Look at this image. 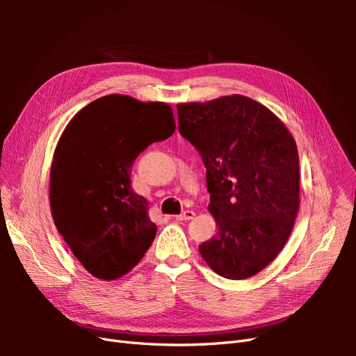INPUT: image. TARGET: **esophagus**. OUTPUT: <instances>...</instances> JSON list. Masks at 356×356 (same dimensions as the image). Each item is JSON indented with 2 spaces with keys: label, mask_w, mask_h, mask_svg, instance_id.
I'll return each instance as SVG.
<instances>
[{
  "label": "esophagus",
  "mask_w": 356,
  "mask_h": 356,
  "mask_svg": "<svg viewBox=\"0 0 356 356\" xmlns=\"http://www.w3.org/2000/svg\"><path fill=\"white\" fill-rule=\"evenodd\" d=\"M195 212L193 211H184L182 213H179V215H177V220L178 221H188V220H193L195 218Z\"/></svg>",
  "instance_id": "34e87169"
}]
</instances>
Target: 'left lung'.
I'll use <instances>...</instances> for the list:
<instances>
[{
    "label": "left lung",
    "instance_id": "left-lung-1",
    "mask_svg": "<svg viewBox=\"0 0 356 356\" xmlns=\"http://www.w3.org/2000/svg\"><path fill=\"white\" fill-rule=\"evenodd\" d=\"M178 131L195 147L218 233L199 245L203 260L227 279L261 272L282 251L300 204L293 135L264 105L242 95L177 105Z\"/></svg>",
    "mask_w": 356,
    "mask_h": 356
}]
</instances>
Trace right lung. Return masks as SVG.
<instances>
[{"instance_id":"obj_1","label":"right lung","mask_w":356,"mask_h":356,"mask_svg":"<svg viewBox=\"0 0 356 356\" xmlns=\"http://www.w3.org/2000/svg\"><path fill=\"white\" fill-rule=\"evenodd\" d=\"M175 132L163 102L108 95L74 115L50 170V204L58 232L93 276L113 281L141 261L156 238L149 202L134 191L135 159Z\"/></svg>"}]
</instances>
